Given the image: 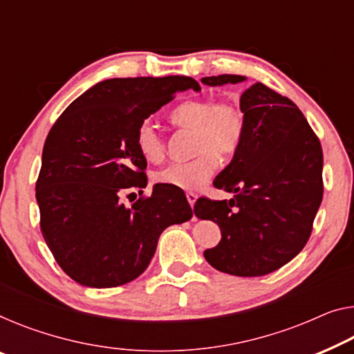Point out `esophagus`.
Listing matches in <instances>:
<instances>
[{
    "mask_svg": "<svg viewBox=\"0 0 354 354\" xmlns=\"http://www.w3.org/2000/svg\"><path fill=\"white\" fill-rule=\"evenodd\" d=\"M186 198H187L189 205H191V207L194 208L195 202H197V194H194V192H187V194H186Z\"/></svg>",
    "mask_w": 354,
    "mask_h": 354,
    "instance_id": "1",
    "label": "esophagus"
}]
</instances>
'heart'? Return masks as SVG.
I'll use <instances>...</instances> for the list:
<instances>
[{
  "label": "heart",
  "instance_id": "1",
  "mask_svg": "<svg viewBox=\"0 0 354 354\" xmlns=\"http://www.w3.org/2000/svg\"><path fill=\"white\" fill-rule=\"evenodd\" d=\"M170 120L178 129L194 130L192 154L187 162H175L157 170V184L183 191L200 189L214 175L218 156L230 159L239 152L246 131V118L240 104L230 100H189L173 109ZM136 149L147 162H159L165 156V141L149 120L141 122L135 136Z\"/></svg>",
  "mask_w": 354,
  "mask_h": 354
}]
</instances>
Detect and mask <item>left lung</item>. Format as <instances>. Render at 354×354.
I'll return each instance as SVG.
<instances>
[{"label":"left lung","instance_id":"8db88e82","mask_svg":"<svg viewBox=\"0 0 354 354\" xmlns=\"http://www.w3.org/2000/svg\"><path fill=\"white\" fill-rule=\"evenodd\" d=\"M245 76L202 77L207 86L245 81ZM246 118L243 143L214 187L234 198H198L194 213L219 225L223 239L203 252L216 270L262 277L302 251L323 200V149L291 100L261 82L240 98Z\"/></svg>","mask_w":354,"mask_h":354}]
</instances>
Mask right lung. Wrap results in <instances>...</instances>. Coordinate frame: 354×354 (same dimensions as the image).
Instances as JSON below:
<instances>
[{"label":"right lung","mask_w":354,"mask_h":354,"mask_svg":"<svg viewBox=\"0 0 354 354\" xmlns=\"http://www.w3.org/2000/svg\"><path fill=\"white\" fill-rule=\"evenodd\" d=\"M187 88L200 86L187 76L106 79L52 125L36 181L41 232L62 270L82 286L138 278L162 232L192 218L186 195L159 184L130 208L120 202L147 184V163L135 145L140 124Z\"/></svg>","instance_id":"1"}]
</instances>
